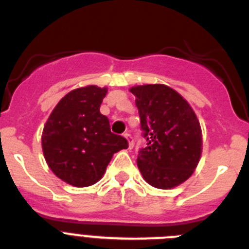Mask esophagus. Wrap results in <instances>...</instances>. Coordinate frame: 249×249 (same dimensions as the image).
Wrapping results in <instances>:
<instances>
[{
  "mask_svg": "<svg viewBox=\"0 0 249 249\" xmlns=\"http://www.w3.org/2000/svg\"><path fill=\"white\" fill-rule=\"evenodd\" d=\"M123 136H124V137H126V140L128 141V148L129 149L133 148V147H135V140H133V137H132L129 133H124Z\"/></svg>",
  "mask_w": 249,
  "mask_h": 249,
  "instance_id": "1",
  "label": "esophagus"
}]
</instances>
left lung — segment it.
<instances>
[{"label":"left lung","instance_id":"8db88e82","mask_svg":"<svg viewBox=\"0 0 249 249\" xmlns=\"http://www.w3.org/2000/svg\"><path fill=\"white\" fill-rule=\"evenodd\" d=\"M147 146L138 152L144 181L160 190L183 183L202 153V131L192 107L166 85L132 87Z\"/></svg>","mask_w":249,"mask_h":249}]
</instances>
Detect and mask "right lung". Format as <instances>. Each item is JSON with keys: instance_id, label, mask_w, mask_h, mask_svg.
<instances>
[{"instance_id": "right-lung-1", "label": "right lung", "mask_w": 249, "mask_h": 249, "mask_svg": "<svg viewBox=\"0 0 249 249\" xmlns=\"http://www.w3.org/2000/svg\"><path fill=\"white\" fill-rule=\"evenodd\" d=\"M107 89L81 87L67 93L50 114L42 132L48 167L74 187L92 186L102 178L112 156L128 147L112 133L108 118L100 112Z\"/></svg>"}]
</instances>
